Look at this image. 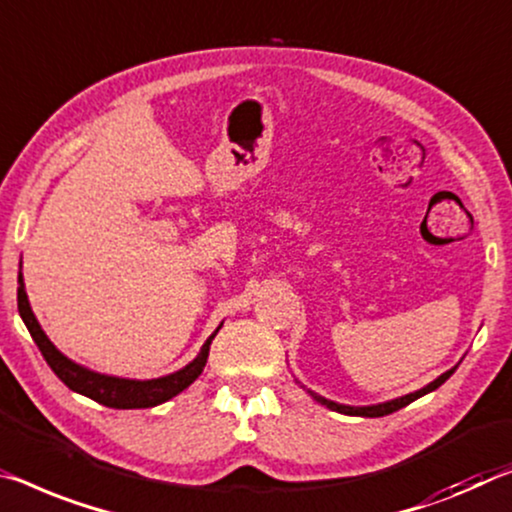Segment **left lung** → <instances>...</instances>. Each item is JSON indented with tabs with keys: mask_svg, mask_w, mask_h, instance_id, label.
<instances>
[{
	"mask_svg": "<svg viewBox=\"0 0 512 512\" xmlns=\"http://www.w3.org/2000/svg\"><path fill=\"white\" fill-rule=\"evenodd\" d=\"M453 371H456V367L449 369V371H444L442 376H437L433 383H428L426 387L417 389V392H410V394H405V396H399V399H392V401H385V403H376V405H344V403H335V401H330V399H323V396L314 394L312 389H307V392H310V396H312L316 403L326 405V408L335 410V412H342V415H351V417H385V415H392V412H396V410L405 408V405H408V403L417 401L419 396L433 392V389H437L442 383H446V380L451 378Z\"/></svg>",
	"mask_w": 512,
	"mask_h": 512,
	"instance_id": "left-lung-1",
	"label": "left lung"
}]
</instances>
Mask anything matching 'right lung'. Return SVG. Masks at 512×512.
Instances as JSON below:
<instances>
[{"label": "right lung", "mask_w": 512, "mask_h": 512, "mask_svg": "<svg viewBox=\"0 0 512 512\" xmlns=\"http://www.w3.org/2000/svg\"><path fill=\"white\" fill-rule=\"evenodd\" d=\"M18 285H20L18 287V312L22 316L24 326H27V330L31 332V337H34L36 346L40 348V353H43L45 362L50 364V369L61 378V383H66L72 389V392L84 394V396H88V399L107 405V408H116V410L154 408V405L170 401L173 396L184 392V389L200 376L202 369H205L207 358H209V346H212V339L216 337V332L223 326L221 323V326L212 332V337L202 344L196 358H193L180 371L168 373V376H161V378H152V380L107 376V373H97L93 369L84 367V364H77L75 360L66 358V355H63L59 348L50 342V337H47L45 330L40 328L36 314L31 312L27 291H24L22 271L18 273Z\"/></svg>", "instance_id": "add662e5"}]
</instances>
